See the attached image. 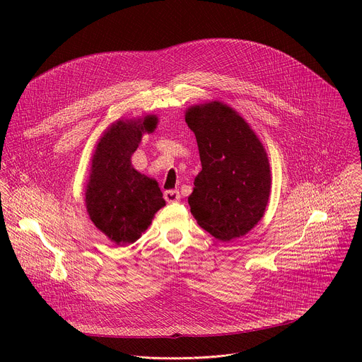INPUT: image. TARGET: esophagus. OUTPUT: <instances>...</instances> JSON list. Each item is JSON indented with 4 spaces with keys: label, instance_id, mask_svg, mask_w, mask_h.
<instances>
[{
    "label": "esophagus",
    "instance_id": "34e87169",
    "mask_svg": "<svg viewBox=\"0 0 362 362\" xmlns=\"http://www.w3.org/2000/svg\"><path fill=\"white\" fill-rule=\"evenodd\" d=\"M163 196H165V199H166L168 203H173V202H179V200H180V193H179V190H176V189H175V190H173V189H172V190H166Z\"/></svg>",
    "mask_w": 362,
    "mask_h": 362
}]
</instances>
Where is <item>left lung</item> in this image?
Returning <instances> with one entry per match:
<instances>
[{
  "label": "left lung",
  "mask_w": 362,
  "mask_h": 362,
  "mask_svg": "<svg viewBox=\"0 0 362 362\" xmlns=\"http://www.w3.org/2000/svg\"><path fill=\"white\" fill-rule=\"evenodd\" d=\"M202 170L187 202L200 228L229 242L264 216L271 190L267 151L247 123L219 101L187 110Z\"/></svg>",
  "instance_id": "obj_1"
}]
</instances>
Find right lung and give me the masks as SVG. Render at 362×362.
<instances>
[{
  "instance_id": "1",
  "label": "right lung",
  "mask_w": 362,
  "mask_h": 362,
  "mask_svg": "<svg viewBox=\"0 0 362 362\" xmlns=\"http://www.w3.org/2000/svg\"><path fill=\"white\" fill-rule=\"evenodd\" d=\"M156 117L117 122L97 144L86 192L93 223L117 245L133 243L166 204L158 182L133 169L130 158L141 132H153Z\"/></svg>"
}]
</instances>
